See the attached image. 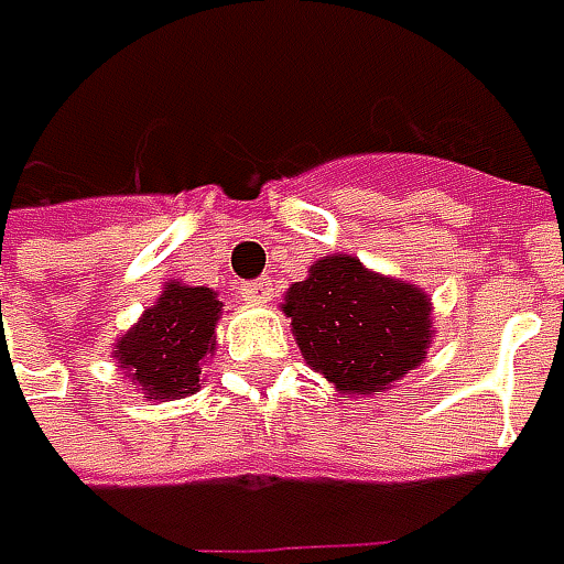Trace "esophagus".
Segmentation results:
<instances>
[{
    "label": "esophagus",
    "instance_id": "esophagus-1",
    "mask_svg": "<svg viewBox=\"0 0 564 564\" xmlns=\"http://www.w3.org/2000/svg\"><path fill=\"white\" fill-rule=\"evenodd\" d=\"M241 301H248V304H267L272 297V279H253V282H245L241 289Z\"/></svg>",
    "mask_w": 564,
    "mask_h": 564
}]
</instances>
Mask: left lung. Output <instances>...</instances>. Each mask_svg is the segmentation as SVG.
I'll use <instances>...</instances> for the list:
<instances>
[{"label":"left lung","mask_w":564,"mask_h":564,"mask_svg":"<svg viewBox=\"0 0 564 564\" xmlns=\"http://www.w3.org/2000/svg\"><path fill=\"white\" fill-rule=\"evenodd\" d=\"M285 314L307 364L348 395L389 389L430 345V297L341 253L294 282Z\"/></svg>","instance_id":"obj_1"}]
</instances>
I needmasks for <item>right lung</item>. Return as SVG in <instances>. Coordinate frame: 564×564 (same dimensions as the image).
I'll use <instances>...</instances> for the list:
<instances>
[{
	"mask_svg": "<svg viewBox=\"0 0 564 564\" xmlns=\"http://www.w3.org/2000/svg\"><path fill=\"white\" fill-rule=\"evenodd\" d=\"M223 301L209 289L169 285L121 338L116 358L147 399H185L200 386V364L216 348Z\"/></svg>",
	"mask_w": 564,
	"mask_h": 564,
	"instance_id": "obj_1",
	"label": "right lung"
}]
</instances>
